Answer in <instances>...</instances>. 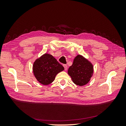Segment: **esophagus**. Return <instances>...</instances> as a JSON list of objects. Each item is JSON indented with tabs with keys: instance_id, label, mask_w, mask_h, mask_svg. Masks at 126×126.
Returning <instances> with one entry per match:
<instances>
[{
	"instance_id": "esophagus-1",
	"label": "esophagus",
	"mask_w": 126,
	"mask_h": 126,
	"mask_svg": "<svg viewBox=\"0 0 126 126\" xmlns=\"http://www.w3.org/2000/svg\"><path fill=\"white\" fill-rule=\"evenodd\" d=\"M63 67L64 68V70H67V66L66 65V64H63Z\"/></svg>"
}]
</instances>
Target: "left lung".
<instances>
[{
    "label": "left lung",
    "mask_w": 126,
    "mask_h": 126,
    "mask_svg": "<svg viewBox=\"0 0 126 126\" xmlns=\"http://www.w3.org/2000/svg\"><path fill=\"white\" fill-rule=\"evenodd\" d=\"M93 74V63L81 55H78L75 57L73 63L68 70V74L70 76L72 82L79 86L87 84Z\"/></svg>",
    "instance_id": "obj_1"
}]
</instances>
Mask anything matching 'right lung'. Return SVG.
I'll list each match as a JSON object with an SVG mask.
<instances>
[{"instance_id":"right-lung-1","label":"right lung","mask_w":126,"mask_h":126,"mask_svg":"<svg viewBox=\"0 0 126 126\" xmlns=\"http://www.w3.org/2000/svg\"><path fill=\"white\" fill-rule=\"evenodd\" d=\"M64 70L63 67L51 55L45 53L36 59L32 65L35 78L41 84L48 85L54 81L56 75Z\"/></svg>"}]
</instances>
